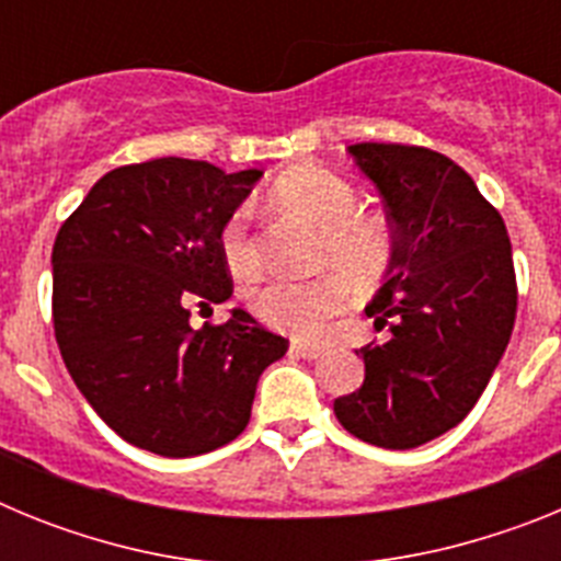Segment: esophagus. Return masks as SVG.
I'll return each instance as SVG.
<instances>
[{
  "label": "esophagus",
  "instance_id": "34e87169",
  "mask_svg": "<svg viewBox=\"0 0 561 561\" xmlns=\"http://www.w3.org/2000/svg\"><path fill=\"white\" fill-rule=\"evenodd\" d=\"M291 351H295L297 356H304V359H320V356L325 354L323 345H314V342H295Z\"/></svg>",
  "mask_w": 561,
  "mask_h": 561
}]
</instances>
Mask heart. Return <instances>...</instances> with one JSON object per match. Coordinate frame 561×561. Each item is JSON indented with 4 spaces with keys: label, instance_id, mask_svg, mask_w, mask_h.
Wrapping results in <instances>:
<instances>
[{
    "label": "heart",
    "instance_id": "obj_1",
    "mask_svg": "<svg viewBox=\"0 0 561 561\" xmlns=\"http://www.w3.org/2000/svg\"><path fill=\"white\" fill-rule=\"evenodd\" d=\"M272 196L280 207L320 227V264L334 266L340 275L329 272L314 280L272 277L250 291V309L261 323L286 334H323L325 325L342 314L348 300V289L341 277L354 286L374 284L393 257V236L381 219L356 213L359 196L354 185L323 165L291 168L275 182ZM219 250L227 266L238 275H250L255 270L257 255L252 247L247 205H238L221 221Z\"/></svg>",
    "mask_w": 561,
    "mask_h": 561
}]
</instances>
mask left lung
<instances>
[{
  "label": "left lung",
  "instance_id": "8db88e82",
  "mask_svg": "<svg viewBox=\"0 0 561 561\" xmlns=\"http://www.w3.org/2000/svg\"><path fill=\"white\" fill-rule=\"evenodd\" d=\"M393 227V257L365 314V381L334 399L340 424L385 449H413L458 427L478 404L517 314L503 216L449 157L399 142L348 146Z\"/></svg>",
  "mask_w": 561,
  "mask_h": 561
}]
</instances>
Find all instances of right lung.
Segmentation results:
<instances>
[{
  "instance_id": "add662e5",
  "label": "right lung",
  "mask_w": 561,
  "mask_h": 561,
  "mask_svg": "<svg viewBox=\"0 0 561 561\" xmlns=\"http://www.w3.org/2000/svg\"><path fill=\"white\" fill-rule=\"evenodd\" d=\"M264 173L162 157L108 171L53 244V325L69 376L114 433L165 458L225 447L257 379L289 348L244 309L191 329L232 295L221 221Z\"/></svg>"
}]
</instances>
